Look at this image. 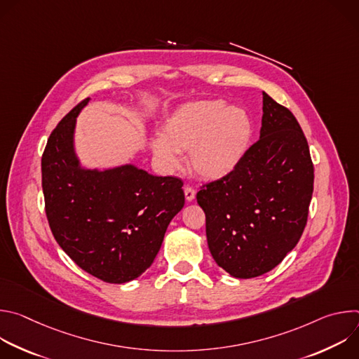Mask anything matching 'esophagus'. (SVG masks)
Segmentation results:
<instances>
[{
	"label": "esophagus",
	"mask_w": 359,
	"mask_h": 359,
	"mask_svg": "<svg viewBox=\"0 0 359 359\" xmlns=\"http://www.w3.org/2000/svg\"><path fill=\"white\" fill-rule=\"evenodd\" d=\"M184 197L187 201H193L194 197H196V190L191 189V187H184Z\"/></svg>",
	"instance_id": "34e87169"
}]
</instances>
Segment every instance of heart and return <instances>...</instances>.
Returning <instances> with one entry per match:
<instances>
[{"instance_id": "heart-1", "label": "heart", "mask_w": 359, "mask_h": 359, "mask_svg": "<svg viewBox=\"0 0 359 359\" xmlns=\"http://www.w3.org/2000/svg\"><path fill=\"white\" fill-rule=\"evenodd\" d=\"M252 132L251 116L243 108L222 99L191 102L166 119L161 137L150 142V150L166 172L179 168L177 153L189 151V166L197 176L220 180L240 166Z\"/></svg>"}]
</instances>
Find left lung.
<instances>
[{
	"label": "left lung",
	"mask_w": 359,
	"mask_h": 359,
	"mask_svg": "<svg viewBox=\"0 0 359 359\" xmlns=\"http://www.w3.org/2000/svg\"><path fill=\"white\" fill-rule=\"evenodd\" d=\"M313 189L314 166L301 126L263 92L260 139L231 175L197 193L217 266L236 278L278 266L304 231Z\"/></svg>",
	"instance_id": "left-lung-1"
}]
</instances>
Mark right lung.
<instances>
[{
	"label": "right lung",
	"instance_id": "1",
	"mask_svg": "<svg viewBox=\"0 0 359 359\" xmlns=\"http://www.w3.org/2000/svg\"><path fill=\"white\" fill-rule=\"evenodd\" d=\"M89 97L50 133L42 155V190L57 243L90 276L123 284L155 260L172 219L184 206L183 183L133 163L90 169L75 149L76 118Z\"/></svg>",
	"mask_w": 359,
	"mask_h": 359
}]
</instances>
